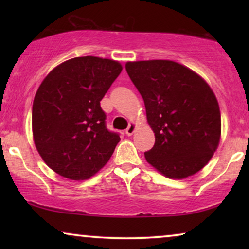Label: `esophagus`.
<instances>
[{"label":"esophagus","mask_w":249,"mask_h":249,"mask_svg":"<svg viewBox=\"0 0 249 249\" xmlns=\"http://www.w3.org/2000/svg\"><path fill=\"white\" fill-rule=\"evenodd\" d=\"M135 130H136V124H134V122H131V124H129V127L125 129V134H127L128 136H131L135 132Z\"/></svg>","instance_id":"34e87169"}]
</instances>
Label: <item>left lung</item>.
I'll return each instance as SVG.
<instances>
[{"instance_id": "1", "label": "left lung", "mask_w": 249, "mask_h": 249, "mask_svg": "<svg viewBox=\"0 0 249 249\" xmlns=\"http://www.w3.org/2000/svg\"><path fill=\"white\" fill-rule=\"evenodd\" d=\"M125 70L155 134L146 161L171 179L195 175L220 142V107L211 87L193 70L169 60L128 62Z\"/></svg>"}]
</instances>
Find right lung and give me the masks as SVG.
Returning <instances> with one entry per match:
<instances>
[{
	"instance_id": "right-lung-1",
	"label": "right lung",
	"mask_w": 249,
	"mask_h": 249,
	"mask_svg": "<svg viewBox=\"0 0 249 249\" xmlns=\"http://www.w3.org/2000/svg\"><path fill=\"white\" fill-rule=\"evenodd\" d=\"M122 70L118 61L73 57L51 71L33 104V135L44 162L71 180L90 178L120 141L107 128L102 98Z\"/></svg>"
}]
</instances>
